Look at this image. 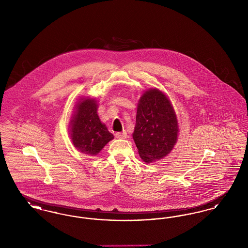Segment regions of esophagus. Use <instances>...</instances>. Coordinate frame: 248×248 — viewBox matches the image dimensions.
<instances>
[{"label": "esophagus", "instance_id": "1", "mask_svg": "<svg viewBox=\"0 0 248 248\" xmlns=\"http://www.w3.org/2000/svg\"><path fill=\"white\" fill-rule=\"evenodd\" d=\"M115 137L117 139H125L127 137V134H126L125 131H124V132H117V133H115Z\"/></svg>", "mask_w": 248, "mask_h": 248}]
</instances>
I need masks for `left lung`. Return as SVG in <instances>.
Segmentation results:
<instances>
[{"label":"left lung","mask_w":248,"mask_h":248,"mask_svg":"<svg viewBox=\"0 0 248 248\" xmlns=\"http://www.w3.org/2000/svg\"><path fill=\"white\" fill-rule=\"evenodd\" d=\"M178 136L177 115L169 98L153 88L142 94L137 110L133 139L145 163L163 159L169 154Z\"/></svg>","instance_id":"8db88e82"}]
</instances>
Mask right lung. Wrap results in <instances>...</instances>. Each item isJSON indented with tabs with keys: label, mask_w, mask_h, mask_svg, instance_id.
<instances>
[{
	"label": "right lung",
	"mask_w": 248,
	"mask_h": 248,
	"mask_svg": "<svg viewBox=\"0 0 248 248\" xmlns=\"http://www.w3.org/2000/svg\"><path fill=\"white\" fill-rule=\"evenodd\" d=\"M75 109L70 124L72 144L79 152L94 156L114 137L100 122L94 98L81 99Z\"/></svg>",
	"instance_id": "1"
}]
</instances>
